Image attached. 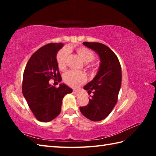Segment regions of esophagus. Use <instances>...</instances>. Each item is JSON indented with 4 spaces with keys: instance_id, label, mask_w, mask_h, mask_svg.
I'll return each instance as SVG.
<instances>
[{
    "instance_id": "esophagus-1",
    "label": "esophagus",
    "mask_w": 156,
    "mask_h": 156,
    "mask_svg": "<svg viewBox=\"0 0 156 156\" xmlns=\"http://www.w3.org/2000/svg\"><path fill=\"white\" fill-rule=\"evenodd\" d=\"M73 94H74L76 96H79V95H80V93H79L78 91H76V90L73 91Z\"/></svg>"
}]
</instances>
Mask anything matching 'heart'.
Instances as JSON below:
<instances>
[{
	"label": "heart",
	"mask_w": 156,
	"mask_h": 156,
	"mask_svg": "<svg viewBox=\"0 0 156 156\" xmlns=\"http://www.w3.org/2000/svg\"><path fill=\"white\" fill-rule=\"evenodd\" d=\"M69 51V49H64L60 50L58 53L56 60L58 66L60 69L63 70L66 67V60L67 58ZM76 52H77L78 56L80 58L81 60L85 63L90 62L95 59L94 53L91 49L87 48V47H78L76 49ZM63 79H64L65 83L68 84L69 86L75 88L85 81L86 76L84 75V73L82 72L69 71L64 75Z\"/></svg>",
	"instance_id": "obj_1"
}]
</instances>
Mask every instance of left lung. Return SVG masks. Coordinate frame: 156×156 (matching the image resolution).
Wrapping results in <instances>:
<instances>
[{
  "instance_id": "left-lung-1",
  "label": "left lung",
  "mask_w": 156,
  "mask_h": 156,
  "mask_svg": "<svg viewBox=\"0 0 156 156\" xmlns=\"http://www.w3.org/2000/svg\"><path fill=\"white\" fill-rule=\"evenodd\" d=\"M84 46L96 51L100 65L96 76L84 87L94 95L89 98V103L80 107L84 116L92 121H100L107 118L117 103L122 82V71L119 60L109 47L99 43H83Z\"/></svg>"
}]
</instances>
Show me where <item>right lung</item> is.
<instances>
[{"label":"right lung","mask_w":156,"mask_h":156,"mask_svg":"<svg viewBox=\"0 0 156 156\" xmlns=\"http://www.w3.org/2000/svg\"><path fill=\"white\" fill-rule=\"evenodd\" d=\"M62 43H49L41 47L31 56L26 65L23 94L36 118L41 122H49L60 114L62 98L72 89L65 84L59 87L51 85L49 80L60 82L56 56Z\"/></svg>","instance_id":"1"}]
</instances>
